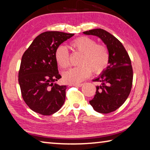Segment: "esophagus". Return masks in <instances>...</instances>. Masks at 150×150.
Returning a JSON list of instances; mask_svg holds the SVG:
<instances>
[{
	"label": "esophagus",
	"mask_w": 150,
	"mask_h": 150,
	"mask_svg": "<svg viewBox=\"0 0 150 150\" xmlns=\"http://www.w3.org/2000/svg\"><path fill=\"white\" fill-rule=\"evenodd\" d=\"M83 86L82 83H79V84H73V86L75 87H81Z\"/></svg>",
	"instance_id": "34e87169"
}]
</instances>
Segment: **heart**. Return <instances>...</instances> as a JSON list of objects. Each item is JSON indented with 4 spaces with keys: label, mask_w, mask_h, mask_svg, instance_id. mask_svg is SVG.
I'll list each match as a JSON object with an SVG mask.
<instances>
[{
    "label": "heart",
    "mask_w": 150,
    "mask_h": 150,
    "mask_svg": "<svg viewBox=\"0 0 150 150\" xmlns=\"http://www.w3.org/2000/svg\"><path fill=\"white\" fill-rule=\"evenodd\" d=\"M71 46L77 52L83 54L79 61L81 66L73 67L63 73L64 81L77 84L81 82L93 73H98L106 67L108 63L109 53L106 46L97 44L90 38L81 36L71 42ZM55 60L62 69L68 67L70 64L68 50L63 46H59L55 52Z\"/></svg>",
    "instance_id": "heart-1"
}]
</instances>
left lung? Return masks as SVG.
<instances>
[{"mask_svg": "<svg viewBox=\"0 0 150 150\" xmlns=\"http://www.w3.org/2000/svg\"><path fill=\"white\" fill-rule=\"evenodd\" d=\"M83 33L99 38L108 50V65L93 79L100 85L89 104L98 112H112L124 104L131 92L133 77L131 59L121 42L106 31L94 29Z\"/></svg>", "mask_w": 150, "mask_h": 150, "instance_id": "8db88e82", "label": "left lung"}]
</instances>
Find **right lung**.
<instances>
[{"mask_svg":"<svg viewBox=\"0 0 150 150\" xmlns=\"http://www.w3.org/2000/svg\"><path fill=\"white\" fill-rule=\"evenodd\" d=\"M74 33L46 32L33 40L22 57L19 71L21 95L31 110L48 116L61 109L67 86L56 81L61 76L55 60L57 48Z\"/></svg>","mask_w":150,"mask_h":150,"instance_id":"right-lung-1","label":"right lung"}]
</instances>
